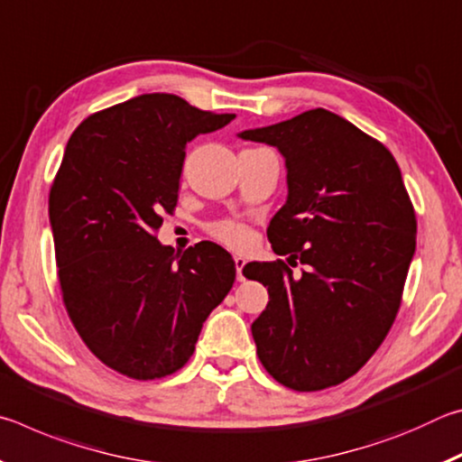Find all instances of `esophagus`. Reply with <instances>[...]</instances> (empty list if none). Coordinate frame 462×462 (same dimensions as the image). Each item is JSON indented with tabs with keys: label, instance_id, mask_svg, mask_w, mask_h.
I'll list each match as a JSON object with an SVG mask.
<instances>
[{
	"label": "esophagus",
	"instance_id": "esophagus-1",
	"mask_svg": "<svg viewBox=\"0 0 462 462\" xmlns=\"http://www.w3.org/2000/svg\"><path fill=\"white\" fill-rule=\"evenodd\" d=\"M234 263H236V277H238V281H246V277H245V264H246V261L242 259V256H236V259H234Z\"/></svg>",
	"mask_w": 462,
	"mask_h": 462
}]
</instances>
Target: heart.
<instances>
[{
    "instance_id": "1",
    "label": "heart",
    "mask_w": 462,
    "mask_h": 462,
    "mask_svg": "<svg viewBox=\"0 0 462 462\" xmlns=\"http://www.w3.org/2000/svg\"><path fill=\"white\" fill-rule=\"evenodd\" d=\"M209 234H212L216 240H220L222 245L230 246L234 250L246 248L250 242H253V232L248 230V226L240 224L236 220L216 222L212 228H209Z\"/></svg>"
}]
</instances>
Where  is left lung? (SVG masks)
I'll return each instance as SVG.
<instances>
[{"instance_id":"left-lung-1","label":"left lung","mask_w":462,"mask_h":462,"mask_svg":"<svg viewBox=\"0 0 462 462\" xmlns=\"http://www.w3.org/2000/svg\"><path fill=\"white\" fill-rule=\"evenodd\" d=\"M240 138L285 156L287 201L267 236L285 261L248 263L269 303L250 330L273 379L319 391L361 369L402 306L416 253V212L385 146L328 109H310Z\"/></svg>"}]
</instances>
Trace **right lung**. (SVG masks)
Wrapping results in <instances>:
<instances>
[{
  "label": "right lung",
  "instance_id": "right-lung-1",
  "mask_svg": "<svg viewBox=\"0 0 462 462\" xmlns=\"http://www.w3.org/2000/svg\"><path fill=\"white\" fill-rule=\"evenodd\" d=\"M232 120L144 93L91 114L67 143L49 195L62 303L85 346L130 379L181 369L236 279L214 242L179 254L156 240L177 206L187 143Z\"/></svg>",
  "mask_w": 462,
  "mask_h": 462
}]
</instances>
